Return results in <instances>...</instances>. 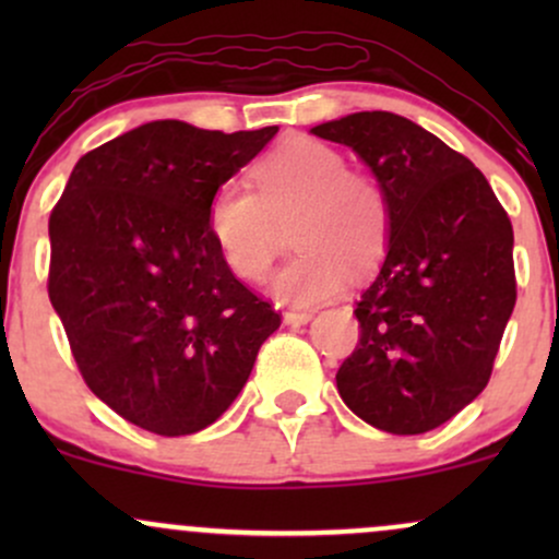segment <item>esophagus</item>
<instances>
[{
  "mask_svg": "<svg viewBox=\"0 0 559 559\" xmlns=\"http://www.w3.org/2000/svg\"><path fill=\"white\" fill-rule=\"evenodd\" d=\"M312 316H316L312 310H286L284 312V323L286 325H305V323H310Z\"/></svg>",
  "mask_w": 559,
  "mask_h": 559,
  "instance_id": "1",
  "label": "esophagus"
}]
</instances>
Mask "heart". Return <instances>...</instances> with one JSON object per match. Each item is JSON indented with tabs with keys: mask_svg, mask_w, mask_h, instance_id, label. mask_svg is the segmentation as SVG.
<instances>
[{
	"mask_svg": "<svg viewBox=\"0 0 559 559\" xmlns=\"http://www.w3.org/2000/svg\"><path fill=\"white\" fill-rule=\"evenodd\" d=\"M252 189L223 183L207 202V234L217 254L243 281L267 273L278 226L297 217L299 249L267 278L273 297L307 307L333 297L349 267L365 273L389 239V199L376 178L346 168L331 144L307 136L281 141L252 168Z\"/></svg>",
	"mask_w": 559,
	"mask_h": 559,
	"instance_id": "1",
	"label": "heart"
}]
</instances>
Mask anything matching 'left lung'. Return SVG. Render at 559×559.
Returning a JSON list of instances; mask_svg holds the SVG:
<instances>
[{
  "instance_id": "1",
  "label": "left lung",
  "mask_w": 559,
  "mask_h": 559,
  "mask_svg": "<svg viewBox=\"0 0 559 559\" xmlns=\"http://www.w3.org/2000/svg\"><path fill=\"white\" fill-rule=\"evenodd\" d=\"M349 146L389 199L386 260L336 373L346 407L386 433L439 428L489 383L515 307L512 223L471 159L394 112L312 128Z\"/></svg>"
}]
</instances>
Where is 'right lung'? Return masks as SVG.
<instances>
[{
    "label": "right lung",
    "mask_w": 559,
    "mask_h": 559,
    "mask_svg": "<svg viewBox=\"0 0 559 559\" xmlns=\"http://www.w3.org/2000/svg\"><path fill=\"white\" fill-rule=\"evenodd\" d=\"M275 133L152 120L83 155L49 215V299L83 381L144 431L215 423L281 325L207 234L210 197Z\"/></svg>",
    "instance_id": "add662e5"
}]
</instances>
